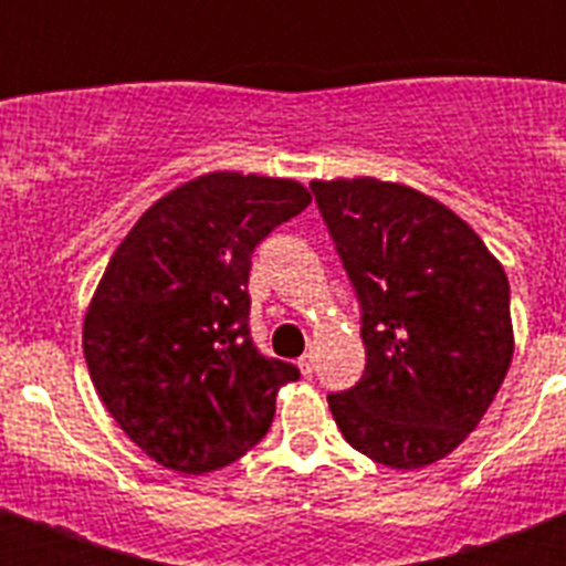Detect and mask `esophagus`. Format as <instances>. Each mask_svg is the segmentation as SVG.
Returning a JSON list of instances; mask_svg holds the SVG:
<instances>
[{
    "instance_id": "esophagus-1",
    "label": "esophagus",
    "mask_w": 566,
    "mask_h": 566,
    "mask_svg": "<svg viewBox=\"0 0 566 566\" xmlns=\"http://www.w3.org/2000/svg\"><path fill=\"white\" fill-rule=\"evenodd\" d=\"M297 368L303 377H312L314 374V354H303V357L297 359Z\"/></svg>"
}]
</instances>
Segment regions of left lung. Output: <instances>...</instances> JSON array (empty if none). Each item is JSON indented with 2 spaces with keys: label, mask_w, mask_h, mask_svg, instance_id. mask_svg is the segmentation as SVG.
<instances>
[{
  "label": "left lung",
  "mask_w": 566,
  "mask_h": 566,
  "mask_svg": "<svg viewBox=\"0 0 566 566\" xmlns=\"http://www.w3.org/2000/svg\"><path fill=\"white\" fill-rule=\"evenodd\" d=\"M363 308L365 374L328 397L354 451L394 470L453 453L513 359L507 274L457 212L379 178L312 181Z\"/></svg>",
  "instance_id": "obj_1"
}]
</instances>
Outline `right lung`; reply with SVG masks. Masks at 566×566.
Instances as JSON below:
<instances>
[{"instance_id": "obj_1", "label": "right lung", "mask_w": 566, "mask_h": 566, "mask_svg": "<svg viewBox=\"0 0 566 566\" xmlns=\"http://www.w3.org/2000/svg\"><path fill=\"white\" fill-rule=\"evenodd\" d=\"M312 203L292 178L207 172L138 218L84 314V359L104 408L149 459L209 473L266 437L300 371L249 337L252 252Z\"/></svg>"}]
</instances>
